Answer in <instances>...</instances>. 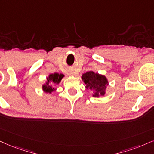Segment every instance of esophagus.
<instances>
[{"instance_id":"esophagus-1","label":"esophagus","mask_w":154,"mask_h":154,"mask_svg":"<svg viewBox=\"0 0 154 154\" xmlns=\"http://www.w3.org/2000/svg\"><path fill=\"white\" fill-rule=\"evenodd\" d=\"M69 75H71V76H72V75H74V74H73V72H70V73H69Z\"/></svg>"}]
</instances>
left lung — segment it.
<instances>
[{
  "instance_id": "8db88e82",
  "label": "left lung",
  "mask_w": 154,
  "mask_h": 154,
  "mask_svg": "<svg viewBox=\"0 0 154 154\" xmlns=\"http://www.w3.org/2000/svg\"><path fill=\"white\" fill-rule=\"evenodd\" d=\"M82 79L86 85V89L93 91V97H100L105 94V89L109 85L107 79L105 76L95 73L93 71H89L83 74Z\"/></svg>"
}]
</instances>
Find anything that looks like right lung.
<instances>
[{
    "label": "right lung",
    "instance_id": "obj_1",
    "mask_svg": "<svg viewBox=\"0 0 154 154\" xmlns=\"http://www.w3.org/2000/svg\"><path fill=\"white\" fill-rule=\"evenodd\" d=\"M64 75L63 74H58V73H54V74H50V75L47 77V81L45 84H44L42 85V90L45 91L46 93H51L54 90H55V89L54 88L53 86L55 85H58L60 82V81L62 80Z\"/></svg>",
    "mask_w": 154,
    "mask_h": 154
}]
</instances>
